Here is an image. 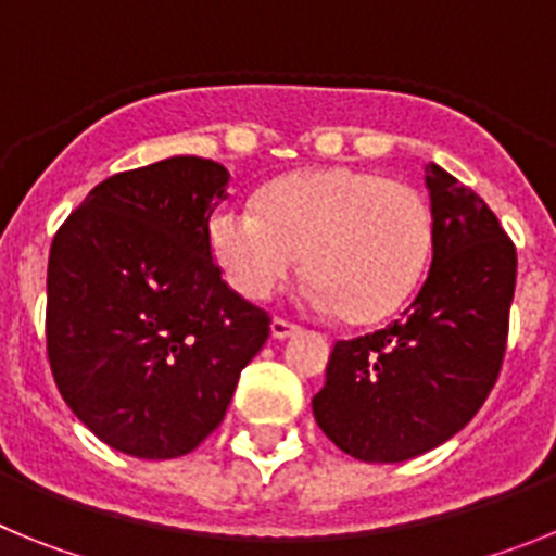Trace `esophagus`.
<instances>
[{"label": "esophagus", "instance_id": "34e87169", "mask_svg": "<svg viewBox=\"0 0 556 556\" xmlns=\"http://www.w3.org/2000/svg\"><path fill=\"white\" fill-rule=\"evenodd\" d=\"M269 331H273L275 339H289V337H294V333H301V326H294V323L283 320V317H275L273 326H269Z\"/></svg>", "mask_w": 556, "mask_h": 556}]
</instances>
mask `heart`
<instances>
[{"label":"heart","mask_w":556,"mask_h":556,"mask_svg":"<svg viewBox=\"0 0 556 556\" xmlns=\"http://www.w3.org/2000/svg\"><path fill=\"white\" fill-rule=\"evenodd\" d=\"M431 236V208L415 186L351 166L289 175L255 208L228 205L208 223L211 253L236 292L264 301L306 253L314 303L356 326L404 306Z\"/></svg>","instance_id":"b5f03b06"}]
</instances>
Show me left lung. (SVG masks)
<instances>
[{
	"mask_svg": "<svg viewBox=\"0 0 556 556\" xmlns=\"http://www.w3.org/2000/svg\"><path fill=\"white\" fill-rule=\"evenodd\" d=\"M431 269L395 323L339 339L314 420L362 462H404L443 445L488 401L507 351L518 255L488 203L426 166Z\"/></svg>",
	"mask_w": 556,
	"mask_h": 556,
	"instance_id": "1",
	"label": "left lung"
}]
</instances>
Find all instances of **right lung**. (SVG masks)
Here are the masks:
<instances>
[{
  "label": "right lung",
  "mask_w": 556,
  "mask_h": 556,
  "mask_svg": "<svg viewBox=\"0 0 556 556\" xmlns=\"http://www.w3.org/2000/svg\"><path fill=\"white\" fill-rule=\"evenodd\" d=\"M228 180L198 155L119 172L52 239L49 367L68 409L122 454L198 448L269 337V314L211 258L208 219Z\"/></svg>",
  "instance_id": "right-lung-1"
}]
</instances>
